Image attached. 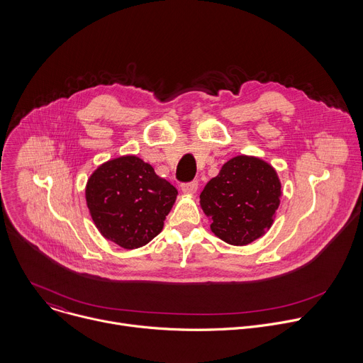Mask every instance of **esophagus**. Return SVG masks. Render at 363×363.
<instances>
[{"instance_id":"1","label":"esophagus","mask_w":363,"mask_h":363,"mask_svg":"<svg viewBox=\"0 0 363 363\" xmlns=\"http://www.w3.org/2000/svg\"><path fill=\"white\" fill-rule=\"evenodd\" d=\"M181 189L184 194L186 195H192L196 192L198 189V181H192V182H186V184H182L181 185Z\"/></svg>"}]
</instances>
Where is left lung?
Instances as JSON below:
<instances>
[{"label": "left lung", "mask_w": 363, "mask_h": 363, "mask_svg": "<svg viewBox=\"0 0 363 363\" xmlns=\"http://www.w3.org/2000/svg\"><path fill=\"white\" fill-rule=\"evenodd\" d=\"M281 182L266 161L238 155L223 165L199 195L211 231L231 245H247L273 225Z\"/></svg>", "instance_id": "1"}]
</instances>
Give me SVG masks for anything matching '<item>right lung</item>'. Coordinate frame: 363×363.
<instances>
[{"instance_id": "add662e5", "label": "right lung", "mask_w": 363, "mask_h": 363, "mask_svg": "<svg viewBox=\"0 0 363 363\" xmlns=\"http://www.w3.org/2000/svg\"><path fill=\"white\" fill-rule=\"evenodd\" d=\"M178 191L135 155L97 167L86 184V203L99 233L133 250L157 237Z\"/></svg>"}]
</instances>
